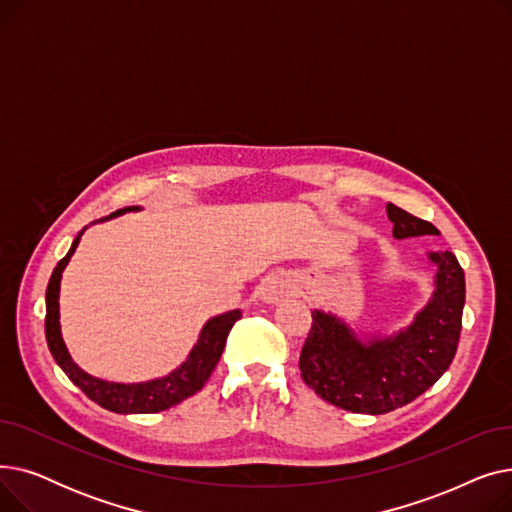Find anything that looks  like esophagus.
<instances>
[{
	"instance_id": "1",
	"label": "esophagus",
	"mask_w": 512,
	"mask_h": 512,
	"mask_svg": "<svg viewBox=\"0 0 512 512\" xmlns=\"http://www.w3.org/2000/svg\"><path fill=\"white\" fill-rule=\"evenodd\" d=\"M292 292V284L288 278L284 276H276L272 280H267V284L263 286V292H261V299L265 303H276L284 297H288V294Z\"/></svg>"
}]
</instances>
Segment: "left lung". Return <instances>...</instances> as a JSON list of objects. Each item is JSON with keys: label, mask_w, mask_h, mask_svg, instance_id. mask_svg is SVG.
<instances>
[{"label": "left lung", "mask_w": 512, "mask_h": 512, "mask_svg": "<svg viewBox=\"0 0 512 512\" xmlns=\"http://www.w3.org/2000/svg\"><path fill=\"white\" fill-rule=\"evenodd\" d=\"M386 213L396 240L440 234L434 224L392 203ZM427 261L436 265L432 299L394 334L361 338L338 315L311 311L299 367L317 396L344 411L384 415L409 405L442 378L461 338L465 274L450 251H429Z\"/></svg>", "instance_id": "left-lung-1"}]
</instances>
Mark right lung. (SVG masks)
<instances>
[{
    "mask_svg": "<svg viewBox=\"0 0 512 512\" xmlns=\"http://www.w3.org/2000/svg\"><path fill=\"white\" fill-rule=\"evenodd\" d=\"M137 209L139 207H124L97 222L112 220L126 211H137ZM97 222H93V224H97ZM85 230L87 228L78 232L70 251L56 265V270H53L49 284H47V292H45V309H47L45 338H47V346H49L53 359H56V363L68 375L70 382L83 390L93 402H97L99 407H103L107 411L120 413V415L159 413V411H166V409L178 405V402H182L184 398L197 394L209 380V375L215 369V365H218V361L224 353L226 338H228L232 326L242 315L240 309L211 317L203 326L199 340L193 346V351L188 353L186 361L180 367H176L174 371H170L168 375H164V378H155V380L137 382V384L107 382L101 378H93V375H89L87 371H83L72 361L68 348L64 344V338H62V328H60V282H62V274L66 270V265H68L70 257L74 255L78 242H80V236H83Z\"/></svg>",
    "mask_w": 512,
    "mask_h": 512,
    "instance_id": "obj_1",
    "label": "right lung"
}]
</instances>
